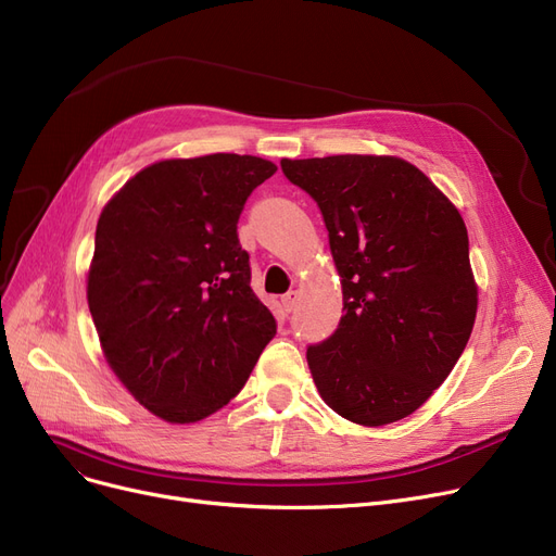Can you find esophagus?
Masks as SVG:
<instances>
[{"instance_id":"obj_1","label":"esophagus","mask_w":556,"mask_h":556,"mask_svg":"<svg viewBox=\"0 0 556 556\" xmlns=\"http://www.w3.org/2000/svg\"><path fill=\"white\" fill-rule=\"evenodd\" d=\"M298 300H300V293L298 291H288L286 295H281V306L286 313H291L295 306H298Z\"/></svg>"}]
</instances>
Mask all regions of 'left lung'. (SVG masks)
Segmentation results:
<instances>
[{"label": "left lung", "mask_w": 556, "mask_h": 556, "mask_svg": "<svg viewBox=\"0 0 556 556\" xmlns=\"http://www.w3.org/2000/svg\"><path fill=\"white\" fill-rule=\"evenodd\" d=\"M281 170L318 204L343 286L341 323L306 348L323 400L356 425L412 416L447 379L475 325L462 215L395 156L283 159Z\"/></svg>", "instance_id": "8db88e82"}]
</instances>
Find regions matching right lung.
Here are the masks:
<instances>
[{
    "mask_svg": "<svg viewBox=\"0 0 556 556\" xmlns=\"http://www.w3.org/2000/svg\"><path fill=\"white\" fill-rule=\"evenodd\" d=\"M275 173V163L240 154L161 161L100 215L90 316L113 372L167 422L223 408L277 333L238 240L248 198Z\"/></svg>",
    "mask_w": 556,
    "mask_h": 556,
    "instance_id": "add662e5",
    "label": "right lung"
}]
</instances>
